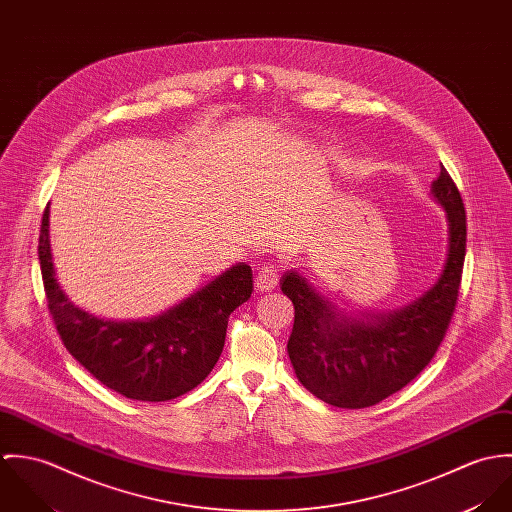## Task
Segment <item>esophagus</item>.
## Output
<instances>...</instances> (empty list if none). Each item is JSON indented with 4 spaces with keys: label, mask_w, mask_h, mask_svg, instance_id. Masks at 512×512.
<instances>
[{
    "label": "esophagus",
    "mask_w": 512,
    "mask_h": 512,
    "mask_svg": "<svg viewBox=\"0 0 512 512\" xmlns=\"http://www.w3.org/2000/svg\"><path fill=\"white\" fill-rule=\"evenodd\" d=\"M280 282V270L276 264H264L256 274V290L258 292H272Z\"/></svg>",
    "instance_id": "34e87169"
}]
</instances>
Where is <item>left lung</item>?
Segmentation results:
<instances>
[{"label": "left lung", "mask_w": 512, "mask_h": 512, "mask_svg": "<svg viewBox=\"0 0 512 512\" xmlns=\"http://www.w3.org/2000/svg\"><path fill=\"white\" fill-rule=\"evenodd\" d=\"M447 219V258L438 282L408 305L359 319L337 311L295 270L282 278L292 299L288 355L299 382L337 408H368L412 382L434 359L449 327L465 260L467 220L461 193L445 167L432 183Z\"/></svg>", "instance_id": "8db88e82"}]
</instances>
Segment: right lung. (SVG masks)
<instances>
[{
	"label": "right lung",
	"mask_w": 512,
	"mask_h": 512,
	"mask_svg": "<svg viewBox=\"0 0 512 512\" xmlns=\"http://www.w3.org/2000/svg\"><path fill=\"white\" fill-rule=\"evenodd\" d=\"M39 262L47 305L74 359L118 394L173 400L199 386L217 365L228 315L252 293V268L236 264L203 290L144 321H104L78 309L55 278L49 205L41 220Z\"/></svg>",
	"instance_id": "add662e5"
}]
</instances>
